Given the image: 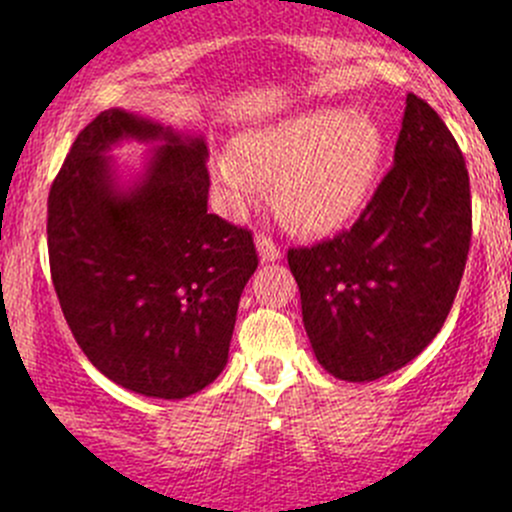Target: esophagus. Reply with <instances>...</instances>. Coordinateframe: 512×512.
Wrapping results in <instances>:
<instances>
[{
    "label": "esophagus",
    "mask_w": 512,
    "mask_h": 512,
    "mask_svg": "<svg viewBox=\"0 0 512 512\" xmlns=\"http://www.w3.org/2000/svg\"><path fill=\"white\" fill-rule=\"evenodd\" d=\"M257 252H260L262 262H275L282 257L280 245H277V242L267 235H257Z\"/></svg>",
    "instance_id": "esophagus-1"
}]
</instances>
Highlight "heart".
Here are the masks:
<instances>
[{"label": "heart", "mask_w": 512, "mask_h": 512, "mask_svg": "<svg viewBox=\"0 0 512 512\" xmlns=\"http://www.w3.org/2000/svg\"><path fill=\"white\" fill-rule=\"evenodd\" d=\"M384 136L366 113L319 108L287 118L240 141V158H220L218 178L237 195L252 173L280 180V205L294 225L329 232L344 225L374 188Z\"/></svg>", "instance_id": "heart-1"}]
</instances>
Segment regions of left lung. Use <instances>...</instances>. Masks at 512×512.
<instances>
[{"instance_id":"obj_1","label":"left lung","mask_w":512,"mask_h":512,"mask_svg":"<svg viewBox=\"0 0 512 512\" xmlns=\"http://www.w3.org/2000/svg\"><path fill=\"white\" fill-rule=\"evenodd\" d=\"M471 218L461 148L409 94L394 165L359 220L287 252L309 344L329 374L376 381L433 342L466 270Z\"/></svg>"}]
</instances>
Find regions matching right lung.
I'll use <instances>...</instances> for the list:
<instances>
[{"label": "right lung", "instance_id": "1", "mask_svg": "<svg viewBox=\"0 0 512 512\" xmlns=\"http://www.w3.org/2000/svg\"><path fill=\"white\" fill-rule=\"evenodd\" d=\"M123 137L163 140L133 186L105 153ZM208 146L108 108L79 133L49 193L51 282L81 352L123 389L185 399L227 364L252 232L208 213Z\"/></svg>", "mask_w": 512, "mask_h": 512}]
</instances>
